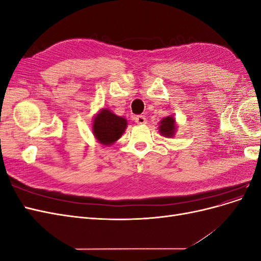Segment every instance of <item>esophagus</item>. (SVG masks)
<instances>
[{
  "instance_id": "esophagus-1",
  "label": "esophagus",
  "mask_w": 261,
  "mask_h": 261,
  "mask_svg": "<svg viewBox=\"0 0 261 261\" xmlns=\"http://www.w3.org/2000/svg\"><path fill=\"white\" fill-rule=\"evenodd\" d=\"M135 122L137 124H140V125H144V124H147V118L145 115H137L135 117Z\"/></svg>"
}]
</instances>
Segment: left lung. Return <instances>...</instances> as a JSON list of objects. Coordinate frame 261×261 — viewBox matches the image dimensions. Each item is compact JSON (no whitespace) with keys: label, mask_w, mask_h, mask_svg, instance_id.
Returning a JSON list of instances; mask_svg holds the SVG:
<instances>
[{"label":"left lung","mask_w":261,"mask_h":261,"mask_svg":"<svg viewBox=\"0 0 261 261\" xmlns=\"http://www.w3.org/2000/svg\"><path fill=\"white\" fill-rule=\"evenodd\" d=\"M175 130H176V124H175V118L173 116L164 117L160 122L159 132L162 136L171 138L174 136Z\"/></svg>","instance_id":"obj_1"}]
</instances>
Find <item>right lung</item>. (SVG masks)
<instances>
[{
    "instance_id": "right-lung-1",
    "label": "right lung",
    "mask_w": 261,
    "mask_h": 261,
    "mask_svg": "<svg viewBox=\"0 0 261 261\" xmlns=\"http://www.w3.org/2000/svg\"><path fill=\"white\" fill-rule=\"evenodd\" d=\"M127 127V121L108 109H102L92 123V133L100 144L111 146L120 138Z\"/></svg>"
}]
</instances>
